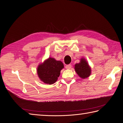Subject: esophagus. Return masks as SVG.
I'll list each match as a JSON object with an SVG mask.
<instances>
[{
    "instance_id": "obj_1",
    "label": "esophagus",
    "mask_w": 123,
    "mask_h": 123,
    "mask_svg": "<svg viewBox=\"0 0 123 123\" xmlns=\"http://www.w3.org/2000/svg\"><path fill=\"white\" fill-rule=\"evenodd\" d=\"M71 67H72V66H71V65H70V64L66 65V68L67 69H70L71 68Z\"/></svg>"
}]
</instances>
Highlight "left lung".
I'll list each match as a JSON object with an SVG mask.
<instances>
[{"mask_svg":"<svg viewBox=\"0 0 123 123\" xmlns=\"http://www.w3.org/2000/svg\"><path fill=\"white\" fill-rule=\"evenodd\" d=\"M80 62L75 65V70L80 77L86 79L91 74V68L85 59L81 58Z\"/></svg>","mask_w":123,"mask_h":123,"instance_id":"obj_1","label":"left lung"}]
</instances>
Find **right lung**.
Returning a JSON list of instances; mask_svg holds the SVG:
<instances>
[{
    "mask_svg": "<svg viewBox=\"0 0 123 123\" xmlns=\"http://www.w3.org/2000/svg\"><path fill=\"white\" fill-rule=\"evenodd\" d=\"M64 66L61 61L50 57L39 65L37 74L40 80L47 84H53L57 81L61 70Z\"/></svg>",
    "mask_w": 123,
    "mask_h": 123,
    "instance_id": "right-lung-1",
    "label": "right lung"
}]
</instances>
